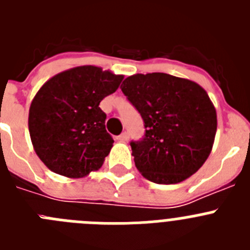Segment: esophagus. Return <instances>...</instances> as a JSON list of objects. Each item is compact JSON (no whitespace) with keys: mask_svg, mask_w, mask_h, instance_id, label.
<instances>
[{"mask_svg":"<svg viewBox=\"0 0 250 250\" xmlns=\"http://www.w3.org/2000/svg\"><path fill=\"white\" fill-rule=\"evenodd\" d=\"M118 140L121 141V143H125V141L129 140V134L127 132H123L121 135L118 136Z\"/></svg>","mask_w":250,"mask_h":250,"instance_id":"1","label":"esophagus"}]
</instances>
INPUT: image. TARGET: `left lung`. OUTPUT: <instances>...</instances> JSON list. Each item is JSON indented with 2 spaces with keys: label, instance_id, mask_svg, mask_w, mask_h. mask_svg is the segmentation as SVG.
<instances>
[{
  "label": "left lung",
  "instance_id": "left-lung-1",
  "mask_svg": "<svg viewBox=\"0 0 250 250\" xmlns=\"http://www.w3.org/2000/svg\"><path fill=\"white\" fill-rule=\"evenodd\" d=\"M121 91L145 123V138L130 144L141 175L156 184H176L195 174L210 155L218 125L207 91L164 72L129 76Z\"/></svg>",
  "mask_w": 250,
  "mask_h": 250
}]
</instances>
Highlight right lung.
Returning a JSON list of instances; mask_svg holds the SVG:
<instances>
[{
	"instance_id": "obj_1",
	"label": "right lung",
	"mask_w": 250,
	"mask_h": 250,
	"mask_svg": "<svg viewBox=\"0 0 250 250\" xmlns=\"http://www.w3.org/2000/svg\"><path fill=\"white\" fill-rule=\"evenodd\" d=\"M123 79L85 65L60 72L40 87L28 111V131L35 152L51 171L79 179L103 167L114 140L99 105Z\"/></svg>"
}]
</instances>
